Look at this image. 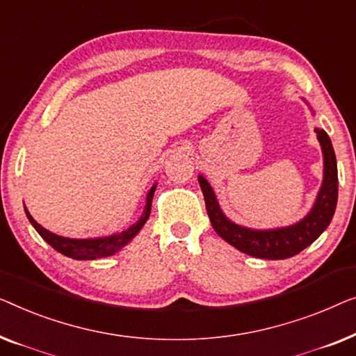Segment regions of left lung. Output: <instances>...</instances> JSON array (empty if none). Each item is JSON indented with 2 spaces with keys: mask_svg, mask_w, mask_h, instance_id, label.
Segmentation results:
<instances>
[{
  "mask_svg": "<svg viewBox=\"0 0 356 356\" xmlns=\"http://www.w3.org/2000/svg\"><path fill=\"white\" fill-rule=\"evenodd\" d=\"M314 132H316L323 149V184L309 213L292 226L252 229L235 224L224 214L213 187L200 174L198 182L202 187L204 203H207L209 221H211V226L219 237L242 253L250 254V257L263 259H285L309 247L327 229L330 221H332L335 207H337V161H335V153L329 135L318 127L314 129Z\"/></svg>",
  "mask_w": 356,
  "mask_h": 356,
  "instance_id": "left-lung-1",
  "label": "left lung"
}]
</instances>
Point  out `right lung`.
Here are the masks:
<instances>
[{
	"label": "right lung",
	"instance_id": "right-lung-1",
	"mask_svg": "<svg viewBox=\"0 0 356 356\" xmlns=\"http://www.w3.org/2000/svg\"><path fill=\"white\" fill-rule=\"evenodd\" d=\"M154 190H156V184L153 185L152 188L148 190L147 193V203H145L142 216L138 218L137 222H134L129 229L122 230L119 234L113 235H104V237H93V238H69V237H61V235L49 232L48 229L40 226V224L35 221V219L30 216L29 209L24 207L27 214V219L30 224L35 227V230L42 235L44 242L51 245V247L59 252L64 257L74 258V259H82V261H87V259H97V258H104L111 257V254L118 253L119 250H122L126 245L132 240L135 235H137L145 222L148 221L149 211H152V202Z\"/></svg>",
	"mask_w": 356,
	"mask_h": 356
}]
</instances>
